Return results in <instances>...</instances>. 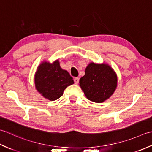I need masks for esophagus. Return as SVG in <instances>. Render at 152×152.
I'll return each instance as SVG.
<instances>
[{"label":"esophagus","instance_id":"esophagus-1","mask_svg":"<svg viewBox=\"0 0 152 152\" xmlns=\"http://www.w3.org/2000/svg\"><path fill=\"white\" fill-rule=\"evenodd\" d=\"M79 81V78H78V77H75V78L74 79V82H75L76 85L78 84Z\"/></svg>","mask_w":152,"mask_h":152}]
</instances>
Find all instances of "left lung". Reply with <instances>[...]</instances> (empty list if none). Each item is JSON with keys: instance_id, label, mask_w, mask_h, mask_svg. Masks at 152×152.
Wrapping results in <instances>:
<instances>
[{"instance_id": "1", "label": "left lung", "mask_w": 152, "mask_h": 152, "mask_svg": "<svg viewBox=\"0 0 152 152\" xmlns=\"http://www.w3.org/2000/svg\"><path fill=\"white\" fill-rule=\"evenodd\" d=\"M79 86L89 100L102 103L116 90L117 74L107 64L91 62L86 67L85 75L79 80Z\"/></svg>"}]
</instances>
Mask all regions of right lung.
I'll use <instances>...</instances> for the list:
<instances>
[{
    "mask_svg": "<svg viewBox=\"0 0 152 152\" xmlns=\"http://www.w3.org/2000/svg\"><path fill=\"white\" fill-rule=\"evenodd\" d=\"M73 83L72 77L66 70L61 69L58 60L52 63L42 61L37 67L35 74V88L48 100L60 98L64 90Z\"/></svg>",
    "mask_w": 152,
    "mask_h": 152,
    "instance_id": "right-lung-1",
    "label": "right lung"
}]
</instances>
